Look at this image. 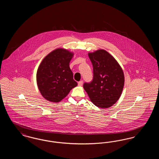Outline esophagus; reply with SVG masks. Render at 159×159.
Returning <instances> with one entry per match:
<instances>
[{
	"mask_svg": "<svg viewBox=\"0 0 159 159\" xmlns=\"http://www.w3.org/2000/svg\"><path fill=\"white\" fill-rule=\"evenodd\" d=\"M83 82L82 80H81V81H80V82H78V86H82V85H83Z\"/></svg>",
	"mask_w": 159,
	"mask_h": 159,
	"instance_id": "34e87169",
	"label": "esophagus"
}]
</instances>
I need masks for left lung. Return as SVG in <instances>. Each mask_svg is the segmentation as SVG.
<instances>
[{"mask_svg":"<svg viewBox=\"0 0 159 159\" xmlns=\"http://www.w3.org/2000/svg\"><path fill=\"white\" fill-rule=\"evenodd\" d=\"M93 70L91 83H84L83 88L95 106L107 108L113 106L121 96L125 75L119 62L104 49L89 52Z\"/></svg>","mask_w":159,"mask_h":159,"instance_id":"obj_1","label":"left lung"}]
</instances>
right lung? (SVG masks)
<instances>
[{
  "label": "right lung",
  "mask_w": 159,
  "mask_h": 159,
  "mask_svg": "<svg viewBox=\"0 0 159 159\" xmlns=\"http://www.w3.org/2000/svg\"><path fill=\"white\" fill-rule=\"evenodd\" d=\"M75 53L59 48L48 53L42 61L36 73L38 89L44 98L59 102L75 88L70 62Z\"/></svg>",
  "instance_id": "1"
}]
</instances>
